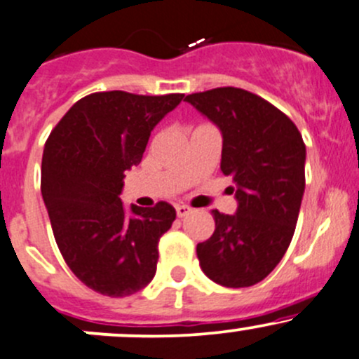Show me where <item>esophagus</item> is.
Returning <instances> with one entry per match:
<instances>
[{"instance_id":"obj_1","label":"esophagus","mask_w":359,"mask_h":359,"mask_svg":"<svg viewBox=\"0 0 359 359\" xmlns=\"http://www.w3.org/2000/svg\"><path fill=\"white\" fill-rule=\"evenodd\" d=\"M175 212H177V216H179V218H184V216H187L189 212H192V208L186 206V204H177Z\"/></svg>"}]
</instances>
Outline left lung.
Masks as SVG:
<instances>
[{
    "instance_id": "obj_1",
    "label": "left lung",
    "mask_w": 359,
    "mask_h": 359,
    "mask_svg": "<svg viewBox=\"0 0 359 359\" xmlns=\"http://www.w3.org/2000/svg\"><path fill=\"white\" fill-rule=\"evenodd\" d=\"M184 100L223 137L222 172L233 177L235 215L212 210L215 233L198 243L203 273L226 288L262 281L288 250L305 192L306 149L288 116L242 88L223 86Z\"/></svg>"
}]
</instances>
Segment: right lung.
<instances>
[{"label": "right lung", "instance_id": "right-lung-1", "mask_svg": "<svg viewBox=\"0 0 359 359\" xmlns=\"http://www.w3.org/2000/svg\"><path fill=\"white\" fill-rule=\"evenodd\" d=\"M98 92L81 98L50 133L42 155V199L74 276L105 297H129L156 273L160 237L175 210L126 208L124 173L140 165L155 126L182 102Z\"/></svg>", "mask_w": 359, "mask_h": 359}]
</instances>
